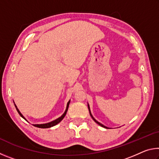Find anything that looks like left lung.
Returning a JSON list of instances; mask_svg holds the SVG:
<instances>
[{
	"instance_id": "left-lung-1",
	"label": "left lung",
	"mask_w": 159,
	"mask_h": 159,
	"mask_svg": "<svg viewBox=\"0 0 159 159\" xmlns=\"http://www.w3.org/2000/svg\"><path fill=\"white\" fill-rule=\"evenodd\" d=\"M88 109H89V112H90V116H91V117H92V118H93V119L94 120H95V122H96L97 123H98V125H100V126H102V127H103V128H107V127H106V126H104V125H102V123H99V122H98V120H96L95 119V118H94V117L93 116V115H92V114H91V112H90V107H89V104H88Z\"/></svg>"
}]
</instances>
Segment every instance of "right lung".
I'll list each match as a JSON object with an SVG mask.
<instances>
[{
	"label": "right lung",
	"mask_w": 159,
	"mask_h": 159,
	"mask_svg": "<svg viewBox=\"0 0 159 159\" xmlns=\"http://www.w3.org/2000/svg\"><path fill=\"white\" fill-rule=\"evenodd\" d=\"M69 103H70V100L68 102V103H67V105H66V109L65 110V111H64V114L61 116L60 118H57V119L55 120H52V121H51L50 123H44V124H34V125L35 126V127H37V128H50V127H52V126L57 125V123H60L61 120L63 119V118H64V116H65L66 114V112H67V110H68V108H69ZM15 106L16 107V109H17V112L19 113V114H20L21 117H22L24 119L26 120V118L23 116V115L21 114V112L20 111V110H19L17 109V106L15 105Z\"/></svg>",
	"instance_id": "1"
}]
</instances>
